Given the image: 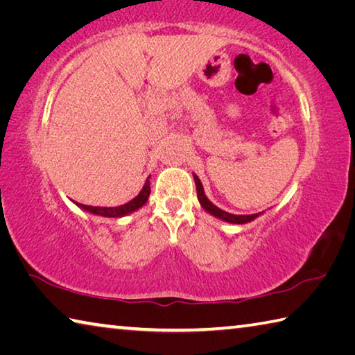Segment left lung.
I'll return each instance as SVG.
<instances>
[{"mask_svg": "<svg viewBox=\"0 0 355 355\" xmlns=\"http://www.w3.org/2000/svg\"><path fill=\"white\" fill-rule=\"evenodd\" d=\"M192 177H194V182H196V188H197V199H199L202 208L205 209L207 213H209L214 218H218L224 222H228V224H248V222H252L254 219H257L258 216L263 214L261 213H257V214H232V213H227L224 209H220L219 207H216L214 203L208 199L205 196V191H203V186L200 178L196 175V173H192Z\"/></svg>", "mask_w": 355, "mask_h": 355, "instance_id": "obj_1", "label": "left lung"}]
</instances>
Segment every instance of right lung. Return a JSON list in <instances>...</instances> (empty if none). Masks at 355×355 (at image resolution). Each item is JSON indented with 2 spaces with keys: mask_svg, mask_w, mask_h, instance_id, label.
Instances as JSON below:
<instances>
[{
  "mask_svg": "<svg viewBox=\"0 0 355 355\" xmlns=\"http://www.w3.org/2000/svg\"><path fill=\"white\" fill-rule=\"evenodd\" d=\"M148 178L146 180V183H144L139 194H137L133 200L123 203V205H119V207H92V205H84V203H78V202H73V203L76 207H80L83 211L91 213V214H95V216H101V218H123V216H128L131 213L137 211V209L142 208L147 203L148 196H150V180Z\"/></svg>",
  "mask_w": 355,
  "mask_h": 355,
  "instance_id": "obj_1",
  "label": "right lung"
}]
</instances>
